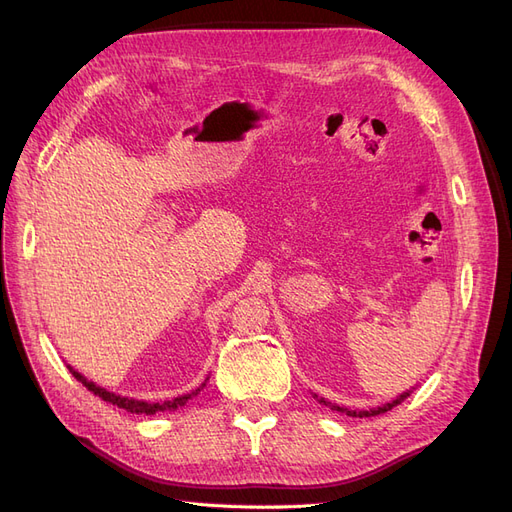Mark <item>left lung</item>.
I'll list each match as a JSON object with an SVG mask.
<instances>
[{"label":"left lung","instance_id":"obj_1","mask_svg":"<svg viewBox=\"0 0 512 512\" xmlns=\"http://www.w3.org/2000/svg\"><path fill=\"white\" fill-rule=\"evenodd\" d=\"M408 395H410V393L399 395L395 401H391V404H384V406H380V408H369V410H350V408H342V406H331V410L344 412V414H348V416H352V418H367V416H378V414H384V412L393 410V408H395L397 404H401V401H404ZM318 401H320V404L327 406V401H324V399H318Z\"/></svg>","mask_w":512,"mask_h":512}]
</instances>
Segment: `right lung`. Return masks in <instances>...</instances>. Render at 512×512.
Here are the masks:
<instances>
[{
	"instance_id": "1",
	"label": "right lung",
	"mask_w": 512,
	"mask_h": 512,
	"mask_svg": "<svg viewBox=\"0 0 512 512\" xmlns=\"http://www.w3.org/2000/svg\"><path fill=\"white\" fill-rule=\"evenodd\" d=\"M70 371H72V376L79 380V382H83V386H87V389L94 393V395H98V397H102L106 404H113V406H117V408H123V410H128V412H132V414H156V412H162V410H175V408H179V406H183L185 401L188 399H192L200 389H196L194 393H190V395H183V397H177V399H173V401H164V404H147V401H138V399H128V397H121V395H115V393H111V391H106V389H100V386H96L94 382H89L87 378H83L79 371H74L72 367H70Z\"/></svg>"
}]
</instances>
